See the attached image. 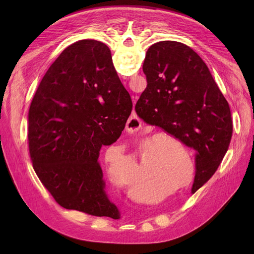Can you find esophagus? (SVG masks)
<instances>
[{
    "label": "esophagus",
    "instance_id": "obj_1",
    "mask_svg": "<svg viewBox=\"0 0 254 254\" xmlns=\"http://www.w3.org/2000/svg\"><path fill=\"white\" fill-rule=\"evenodd\" d=\"M141 127H142L141 119L137 115H131L127 123V129L129 130L130 132H137L141 129Z\"/></svg>",
    "mask_w": 254,
    "mask_h": 254
}]
</instances>
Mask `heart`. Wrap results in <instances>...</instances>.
<instances>
[{"label":"heart","mask_w":254,"mask_h":254,"mask_svg":"<svg viewBox=\"0 0 254 254\" xmlns=\"http://www.w3.org/2000/svg\"><path fill=\"white\" fill-rule=\"evenodd\" d=\"M176 148H174V146ZM177 149H182V144L179 142L178 139L173 137L172 135L168 134V132H156V134L149 137L147 140L144 141L141 145V148L139 151V158L140 162L142 163L145 157V163L149 164L154 167H158L161 164H163V168L161 169L167 174H170L173 176L175 181L182 182L184 181L185 177L188 176V164H178L177 162H171L173 158L175 157H182L184 156L181 153L176 152ZM146 155L145 156L144 154ZM116 155H120L119 152H116L115 150H108L106 152V169L107 173H108L109 177L116 181L120 180L123 177L118 173V165L116 161ZM186 157H190L188 153H185ZM122 162H128V159L126 157L120 158ZM166 165H169V167H166ZM150 189L155 190V182H150ZM137 197V196H136ZM140 198V197H139ZM140 201L145 204H151L153 199L149 196H143L140 198Z\"/></svg>","instance_id":"heart-1"}]
</instances>
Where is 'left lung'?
Masks as SVG:
<instances>
[{
    "instance_id": "8db88e82",
    "label": "left lung",
    "mask_w": 254,
    "mask_h": 254,
    "mask_svg": "<svg viewBox=\"0 0 254 254\" xmlns=\"http://www.w3.org/2000/svg\"><path fill=\"white\" fill-rule=\"evenodd\" d=\"M147 86L135 110L146 124L195 150L192 193L218 169L233 136L228 101L207 64L190 47L176 41L151 45L143 64Z\"/></svg>"
}]
</instances>
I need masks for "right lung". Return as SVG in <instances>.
Returning a JSON list of instances; mask_svg holds the SVG:
<instances>
[{
  "label": "right lung",
  "mask_w": 254,
  "mask_h": 254,
  "mask_svg": "<svg viewBox=\"0 0 254 254\" xmlns=\"http://www.w3.org/2000/svg\"><path fill=\"white\" fill-rule=\"evenodd\" d=\"M131 108L106 44L80 40L50 65L31 103L28 138L36 174L60 206L119 218L98 158L122 135Z\"/></svg>",
  "instance_id": "obj_1"
}]
</instances>
